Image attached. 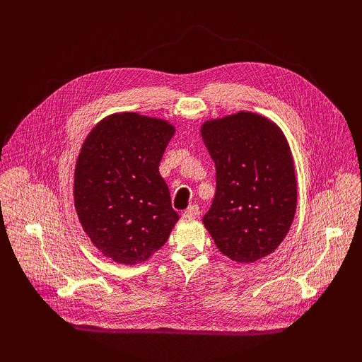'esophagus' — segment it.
Here are the masks:
<instances>
[{
  "mask_svg": "<svg viewBox=\"0 0 362 362\" xmlns=\"http://www.w3.org/2000/svg\"><path fill=\"white\" fill-rule=\"evenodd\" d=\"M185 214L186 216H189V217H198L199 216V206L195 204V205H191V206H187L186 210H185Z\"/></svg>",
  "mask_w": 362,
  "mask_h": 362,
  "instance_id": "obj_1",
  "label": "esophagus"
}]
</instances>
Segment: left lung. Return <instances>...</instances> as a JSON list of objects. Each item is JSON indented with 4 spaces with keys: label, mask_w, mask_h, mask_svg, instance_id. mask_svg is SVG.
<instances>
[{
    "label": "left lung",
    "mask_w": 362,
    "mask_h": 362,
    "mask_svg": "<svg viewBox=\"0 0 362 362\" xmlns=\"http://www.w3.org/2000/svg\"><path fill=\"white\" fill-rule=\"evenodd\" d=\"M201 136L216 163V197L202 221L221 254L240 264L270 255L286 238L298 204L295 165L281 129L239 111L206 120Z\"/></svg>",
    "instance_id": "left-lung-1"
}]
</instances>
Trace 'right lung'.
Returning <instances> with one entry per match:
<instances>
[{
  "label": "right lung",
  "mask_w": 362,
  "mask_h": 362,
  "mask_svg": "<svg viewBox=\"0 0 362 362\" xmlns=\"http://www.w3.org/2000/svg\"><path fill=\"white\" fill-rule=\"evenodd\" d=\"M175 132L168 120L126 111L88 133L73 198L83 232L104 257L135 265L167 242L179 216L158 165Z\"/></svg>",
  "instance_id": "right-lung-1"
}]
</instances>
